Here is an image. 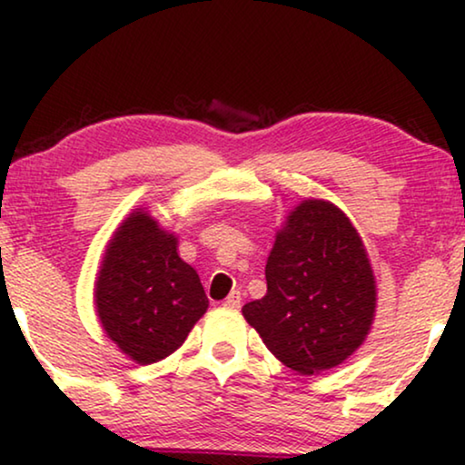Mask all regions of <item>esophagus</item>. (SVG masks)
Returning a JSON list of instances; mask_svg holds the SVG:
<instances>
[{
	"label": "esophagus",
	"mask_w": 465,
	"mask_h": 465,
	"mask_svg": "<svg viewBox=\"0 0 465 465\" xmlns=\"http://www.w3.org/2000/svg\"><path fill=\"white\" fill-rule=\"evenodd\" d=\"M224 304L228 309H239L241 307V292H231V294L226 296V301H224Z\"/></svg>",
	"instance_id": "1"
}]
</instances>
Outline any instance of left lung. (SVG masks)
<instances>
[{
  "label": "left lung",
  "instance_id": "1",
  "mask_svg": "<svg viewBox=\"0 0 465 465\" xmlns=\"http://www.w3.org/2000/svg\"><path fill=\"white\" fill-rule=\"evenodd\" d=\"M377 285L360 234L339 207L302 201L266 260V296L243 307L269 351L301 374L347 360L371 330Z\"/></svg>",
  "mask_w": 465,
  "mask_h": 465
}]
</instances>
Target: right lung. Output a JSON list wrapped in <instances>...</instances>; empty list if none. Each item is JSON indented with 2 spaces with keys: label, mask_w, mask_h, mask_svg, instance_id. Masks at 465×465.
<instances>
[{
  "label": "right lung",
  "mask_w": 465,
  "mask_h": 465,
  "mask_svg": "<svg viewBox=\"0 0 465 465\" xmlns=\"http://www.w3.org/2000/svg\"><path fill=\"white\" fill-rule=\"evenodd\" d=\"M94 304L105 334L145 366L186 341L209 301L196 271L177 256L173 234L133 212L107 245Z\"/></svg>",
  "instance_id": "right-lung-1"
}]
</instances>
